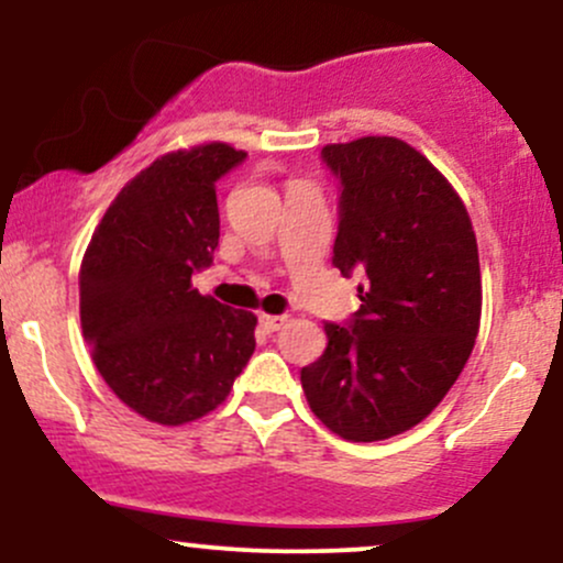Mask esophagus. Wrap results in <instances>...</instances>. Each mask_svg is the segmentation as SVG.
<instances>
[{
    "label": "esophagus",
    "instance_id": "34e87169",
    "mask_svg": "<svg viewBox=\"0 0 563 563\" xmlns=\"http://www.w3.org/2000/svg\"><path fill=\"white\" fill-rule=\"evenodd\" d=\"M286 322H288L286 314H267V312L260 314V325H262L267 333L280 331V328L286 325Z\"/></svg>",
    "mask_w": 563,
    "mask_h": 563
}]
</instances>
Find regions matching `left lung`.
I'll list each match as a JSON object with an SVG mask.
<instances>
[{
    "label": "left lung",
    "mask_w": 563,
    "mask_h": 563,
    "mask_svg": "<svg viewBox=\"0 0 563 563\" xmlns=\"http://www.w3.org/2000/svg\"><path fill=\"white\" fill-rule=\"evenodd\" d=\"M341 179L333 264L363 273L352 325L325 322L328 346L301 367L309 410L346 442L410 431L466 367L482 320L471 217L450 179L397 137L322 147Z\"/></svg>",
    "instance_id": "8db88e82"
}]
</instances>
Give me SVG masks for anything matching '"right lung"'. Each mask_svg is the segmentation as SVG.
<instances>
[{
    "mask_svg": "<svg viewBox=\"0 0 563 563\" xmlns=\"http://www.w3.org/2000/svg\"><path fill=\"white\" fill-rule=\"evenodd\" d=\"M243 158L217 140L164 153L121 187L84 251L79 309L92 363L153 423L209 416L254 354L256 314L192 288L219 243L214 183Z\"/></svg>",
    "mask_w": 563,
    "mask_h": 563,
    "instance_id": "1",
    "label": "right lung"
}]
</instances>
